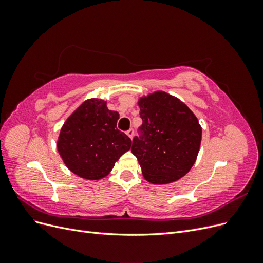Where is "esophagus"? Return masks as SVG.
<instances>
[{
	"label": "esophagus",
	"mask_w": 263,
	"mask_h": 263,
	"mask_svg": "<svg viewBox=\"0 0 263 263\" xmlns=\"http://www.w3.org/2000/svg\"><path fill=\"white\" fill-rule=\"evenodd\" d=\"M126 134H127V136H128L129 138H133V137H134V129H133V128L128 129V130L126 132Z\"/></svg>",
	"instance_id": "34e87169"
}]
</instances>
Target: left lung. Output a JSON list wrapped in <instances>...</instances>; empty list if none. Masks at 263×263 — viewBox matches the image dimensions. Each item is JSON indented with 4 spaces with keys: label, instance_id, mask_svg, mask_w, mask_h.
Listing matches in <instances>:
<instances>
[{
    "label": "left lung",
    "instance_id": "obj_1",
    "mask_svg": "<svg viewBox=\"0 0 263 263\" xmlns=\"http://www.w3.org/2000/svg\"><path fill=\"white\" fill-rule=\"evenodd\" d=\"M142 125L133 139L132 153L142 176L154 184L179 180L195 163L202 127L184 103L158 91L138 101Z\"/></svg>",
    "mask_w": 263,
    "mask_h": 263
}]
</instances>
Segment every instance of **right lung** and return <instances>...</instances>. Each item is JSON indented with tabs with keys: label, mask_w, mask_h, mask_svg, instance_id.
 Listing matches in <instances>:
<instances>
[{
	"label": "right lung",
	"mask_w": 263,
	"mask_h": 263,
	"mask_svg": "<svg viewBox=\"0 0 263 263\" xmlns=\"http://www.w3.org/2000/svg\"><path fill=\"white\" fill-rule=\"evenodd\" d=\"M119 114L106 102L90 99L79 106L63 124L57 148L63 162L86 180L106 177L115 162L128 151L132 139L117 129Z\"/></svg>",
	"instance_id": "obj_1"
}]
</instances>
